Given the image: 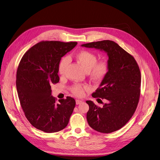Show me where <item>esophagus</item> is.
<instances>
[{
	"label": "esophagus",
	"mask_w": 160,
	"mask_h": 160,
	"mask_svg": "<svg viewBox=\"0 0 160 160\" xmlns=\"http://www.w3.org/2000/svg\"><path fill=\"white\" fill-rule=\"evenodd\" d=\"M83 101L82 100H76V103L77 105H78L80 103H81Z\"/></svg>",
	"instance_id": "1"
}]
</instances>
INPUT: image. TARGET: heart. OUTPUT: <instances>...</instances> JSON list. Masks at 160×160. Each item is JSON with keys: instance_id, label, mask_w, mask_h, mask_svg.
<instances>
[{"instance_id": "heart-1", "label": "heart", "mask_w": 160, "mask_h": 160, "mask_svg": "<svg viewBox=\"0 0 160 160\" xmlns=\"http://www.w3.org/2000/svg\"><path fill=\"white\" fill-rule=\"evenodd\" d=\"M76 58L81 66L88 72L89 76L94 80H100L105 76L108 71V63L105 61L101 60L97 62V57L94 53L89 51H82L76 55ZM69 63V58L63 57L61 59L58 64V72L63 74L66 72ZM88 89V86L75 85L71 91L77 97L83 95L84 90Z\"/></svg>"}]
</instances>
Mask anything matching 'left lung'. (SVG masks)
Segmentation results:
<instances>
[{
	"label": "left lung",
	"mask_w": 160,
	"mask_h": 160,
	"mask_svg": "<svg viewBox=\"0 0 160 160\" xmlns=\"http://www.w3.org/2000/svg\"><path fill=\"white\" fill-rule=\"evenodd\" d=\"M81 46L104 51L108 56V71L100 88L92 94L107 102H102V108L91 100L86 103L89 106L87 113L89 126L98 132L111 133L123 127L136 109L141 86L139 67L134 57L114 41L102 40Z\"/></svg>",
	"instance_id": "8db88e82"
}]
</instances>
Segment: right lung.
<instances>
[{"label":"right lung","mask_w":160,"mask_h":160,"mask_svg":"<svg viewBox=\"0 0 160 160\" xmlns=\"http://www.w3.org/2000/svg\"><path fill=\"white\" fill-rule=\"evenodd\" d=\"M77 44L76 42H41L31 48L20 62L16 80L18 98L26 118L37 129L56 132L69 123L76 102L68 97L56 102L51 86L59 82L61 58Z\"/></svg>","instance_id":"right-lung-1"}]
</instances>
